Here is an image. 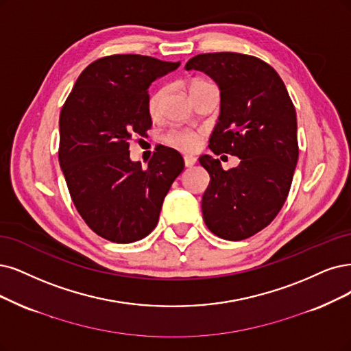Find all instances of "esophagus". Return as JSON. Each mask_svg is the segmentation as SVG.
<instances>
[{
  "mask_svg": "<svg viewBox=\"0 0 351 351\" xmlns=\"http://www.w3.org/2000/svg\"><path fill=\"white\" fill-rule=\"evenodd\" d=\"M184 162H185V166H186V167H192L193 165L197 163V158H193V156H185Z\"/></svg>",
  "mask_w": 351,
  "mask_h": 351,
  "instance_id": "obj_1",
  "label": "esophagus"
}]
</instances>
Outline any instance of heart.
<instances>
[{
	"label": "heart",
	"mask_w": 351,
	"mask_h": 351,
	"mask_svg": "<svg viewBox=\"0 0 351 351\" xmlns=\"http://www.w3.org/2000/svg\"><path fill=\"white\" fill-rule=\"evenodd\" d=\"M202 84V81H193L191 84V89L198 85ZM165 94V89H159L156 90V93L150 97L149 99V111L150 114H156L159 111L160 107V102ZM166 140L171 146L182 150V152H193L198 146H199V140H201V134L198 132H193V130H188V128H176L172 130L171 133L166 136Z\"/></svg>",
	"instance_id": "heart-1"
}]
</instances>
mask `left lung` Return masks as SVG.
Returning a JSON list of instances; mask_svg holds the SVG:
<instances>
[{
    "instance_id": "obj_1",
    "label": "left lung",
    "mask_w": 351,
    "mask_h": 351,
    "mask_svg": "<svg viewBox=\"0 0 351 351\" xmlns=\"http://www.w3.org/2000/svg\"><path fill=\"white\" fill-rule=\"evenodd\" d=\"M185 69L206 73L219 88L210 149L240 159L224 171L210 154L199 158L210 173L204 221L226 240L252 237L274 221L288 198L300 154L295 107L278 72L254 56L205 53L189 59Z\"/></svg>"
}]
</instances>
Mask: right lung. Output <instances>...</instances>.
Masks as SVG:
<instances>
[{
  "label": "right lung",
  "instance_id": "1",
  "mask_svg": "<svg viewBox=\"0 0 351 351\" xmlns=\"http://www.w3.org/2000/svg\"><path fill=\"white\" fill-rule=\"evenodd\" d=\"M141 55L93 62L77 77L59 119V163L77 213L112 243L145 239L158 226L184 158L159 146L146 169L130 159L128 140L152 127L149 86L179 68Z\"/></svg>",
  "mask_w": 351,
  "mask_h": 351
}]
</instances>
